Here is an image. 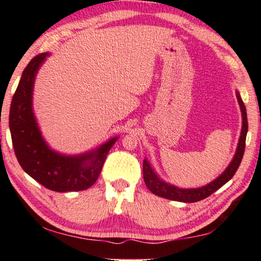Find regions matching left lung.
Wrapping results in <instances>:
<instances>
[{"label": "left lung", "instance_id": "left-lung-1", "mask_svg": "<svg viewBox=\"0 0 261 261\" xmlns=\"http://www.w3.org/2000/svg\"><path fill=\"white\" fill-rule=\"evenodd\" d=\"M237 98L241 110L242 127H241L240 138H239L237 151H235L233 159H231L229 165L227 166V169L224 170L223 172L216 178V179L210 181L209 184L203 185L201 188L183 189L163 180L162 178L158 176V173L153 170V167L151 166V164H149L147 158H145L144 163H142V173H144V180H145L146 187L148 188V190L151 191L152 194L159 196V197L171 199V201L194 203V202H198L201 201V199L206 198L208 196L214 194L216 190H219L221 187H223L227 181H229L231 179V177H233L235 172H237L238 167L240 166L242 156H244L246 135H247V130H248L246 107L244 105V102H242L241 96L239 94L238 90H237Z\"/></svg>", "mask_w": 261, "mask_h": 261}]
</instances>
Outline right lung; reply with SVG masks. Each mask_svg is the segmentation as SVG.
Segmentation results:
<instances>
[{
  "label": "right lung",
  "mask_w": 261,
  "mask_h": 261,
  "mask_svg": "<svg viewBox=\"0 0 261 261\" xmlns=\"http://www.w3.org/2000/svg\"><path fill=\"white\" fill-rule=\"evenodd\" d=\"M51 53L34 57L23 70L13 96L9 128L17 162L24 172L57 192L87 190L97 180L107 155L119 137L81 154H64L49 147L33 110V90L39 69Z\"/></svg>",
  "instance_id": "1"
}]
</instances>
